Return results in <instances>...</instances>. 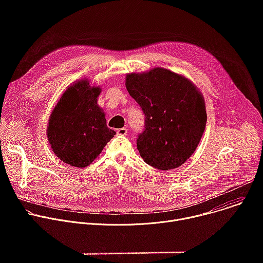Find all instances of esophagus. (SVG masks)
<instances>
[{
	"label": "esophagus",
	"mask_w": 263,
	"mask_h": 263,
	"mask_svg": "<svg viewBox=\"0 0 263 263\" xmlns=\"http://www.w3.org/2000/svg\"><path fill=\"white\" fill-rule=\"evenodd\" d=\"M127 134V129L126 128H121L117 130V135H121V136H125Z\"/></svg>",
	"instance_id": "esophagus-1"
}]
</instances>
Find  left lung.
Masks as SVG:
<instances>
[{"label":"left lung","instance_id":"left-lung-1","mask_svg":"<svg viewBox=\"0 0 263 263\" xmlns=\"http://www.w3.org/2000/svg\"><path fill=\"white\" fill-rule=\"evenodd\" d=\"M126 87L145 117L136 138L144 162L161 171L182 165L196 151L206 126L199 90L189 79L162 67L127 74Z\"/></svg>","mask_w":263,"mask_h":263}]
</instances>
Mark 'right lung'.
<instances>
[{
    "mask_svg": "<svg viewBox=\"0 0 263 263\" xmlns=\"http://www.w3.org/2000/svg\"><path fill=\"white\" fill-rule=\"evenodd\" d=\"M101 89L87 80L68 87L50 117L47 135L55 155L74 167L89 165L116 132L97 104Z\"/></svg>",
    "mask_w": 263,
    "mask_h": 263,
    "instance_id": "1",
    "label": "right lung"
}]
</instances>
